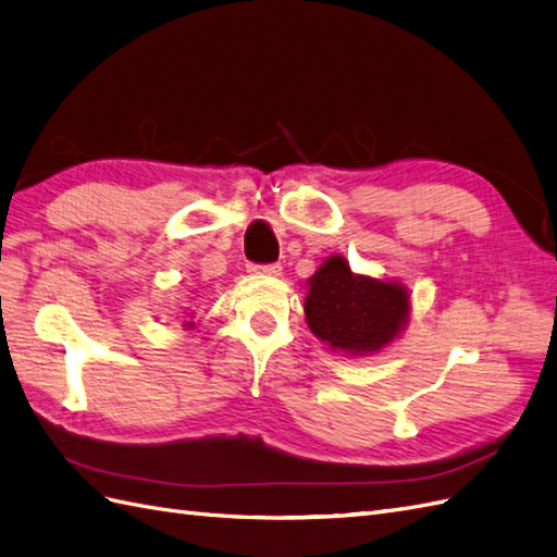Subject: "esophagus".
I'll return each mask as SVG.
<instances>
[{
	"instance_id": "esophagus-1",
	"label": "esophagus",
	"mask_w": 557,
	"mask_h": 557,
	"mask_svg": "<svg viewBox=\"0 0 557 557\" xmlns=\"http://www.w3.org/2000/svg\"><path fill=\"white\" fill-rule=\"evenodd\" d=\"M249 273L253 275H268V277H277L282 273L280 263H270V265H249Z\"/></svg>"
}]
</instances>
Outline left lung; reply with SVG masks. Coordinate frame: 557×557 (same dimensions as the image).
Here are the masks:
<instances>
[{"instance_id": "1", "label": "left lung", "mask_w": 557, "mask_h": 557, "mask_svg": "<svg viewBox=\"0 0 557 557\" xmlns=\"http://www.w3.org/2000/svg\"><path fill=\"white\" fill-rule=\"evenodd\" d=\"M304 312L326 348L369 358L407 330L411 294L400 280L352 273L346 256L334 253L306 282Z\"/></svg>"}]
</instances>
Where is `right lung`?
I'll use <instances>...</instances> for the list:
<instances>
[{
	"mask_svg": "<svg viewBox=\"0 0 557 557\" xmlns=\"http://www.w3.org/2000/svg\"><path fill=\"white\" fill-rule=\"evenodd\" d=\"M185 322H183V330H195L197 322H195V312H185Z\"/></svg>",
	"mask_w": 557,
	"mask_h": 557,
	"instance_id": "add662e5",
	"label": "right lung"
}]
</instances>
